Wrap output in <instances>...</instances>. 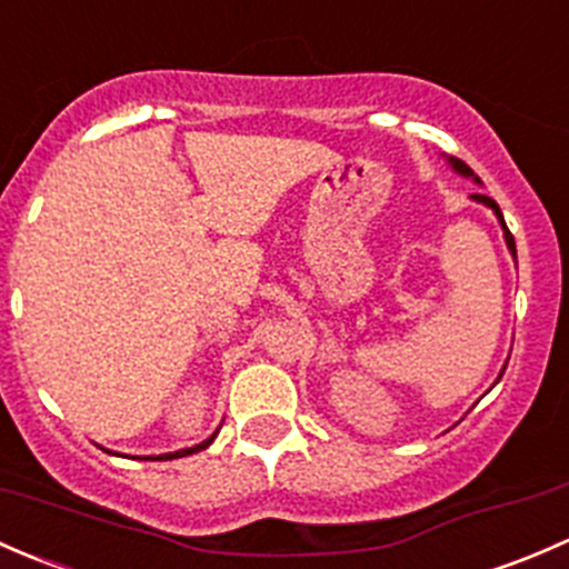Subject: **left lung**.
<instances>
[{
	"label": "left lung",
	"mask_w": 569,
	"mask_h": 569,
	"mask_svg": "<svg viewBox=\"0 0 569 569\" xmlns=\"http://www.w3.org/2000/svg\"><path fill=\"white\" fill-rule=\"evenodd\" d=\"M447 163H449V167H452V172H458V174H460V178H471L473 183L482 186V180H479L477 174H473V169L468 167V163H462L460 158H452V156H449V158H447ZM471 199H473V202H479V204H485V208L493 210L496 219H499V224H501V230H503V241H507L509 254L515 257V238H512V232L507 230V224H503V216H501V208H499V204H496L493 199L485 197V194H471ZM515 262H518V257H515ZM503 370H507V365H503ZM503 370H501V375H503ZM501 375H499V378H501ZM499 378H496V380H499Z\"/></svg>",
	"instance_id": "left-lung-1"
}]
</instances>
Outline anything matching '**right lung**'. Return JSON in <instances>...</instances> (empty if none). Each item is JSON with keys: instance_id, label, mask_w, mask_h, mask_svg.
<instances>
[{"instance_id": "obj_1", "label": "right lung", "mask_w": 569, "mask_h": 569, "mask_svg": "<svg viewBox=\"0 0 569 569\" xmlns=\"http://www.w3.org/2000/svg\"><path fill=\"white\" fill-rule=\"evenodd\" d=\"M216 436H219V430H216L210 438H204L202 443H197V447L178 449V452H167V455H148V458H139V460H174V458H186V455H194V452H202V449H208L210 443H213ZM107 452H109V449H107ZM109 455H114V452H109Z\"/></svg>"}]
</instances>
